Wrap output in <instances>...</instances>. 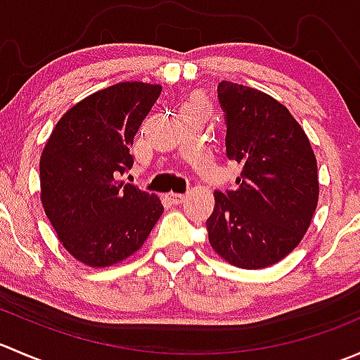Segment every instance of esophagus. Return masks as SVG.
<instances>
[{
  "label": "esophagus",
  "mask_w": 360,
  "mask_h": 360,
  "mask_svg": "<svg viewBox=\"0 0 360 360\" xmlns=\"http://www.w3.org/2000/svg\"><path fill=\"white\" fill-rule=\"evenodd\" d=\"M184 198H186V197H184L183 193H172V191L165 195V200L174 203V205H177V203H183Z\"/></svg>",
  "instance_id": "1"
}]
</instances>
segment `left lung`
<instances>
[{
	"mask_svg": "<svg viewBox=\"0 0 360 360\" xmlns=\"http://www.w3.org/2000/svg\"><path fill=\"white\" fill-rule=\"evenodd\" d=\"M226 157L242 165L237 186L214 193L207 233L230 264L259 270L284 259L307 233L319 202L317 160L284 104L231 82L217 85Z\"/></svg>",
	"mask_w": 360,
	"mask_h": 360,
	"instance_id": "1",
	"label": "left lung"
}]
</instances>
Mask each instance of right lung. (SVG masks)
<instances>
[{
    "label": "right lung",
    "instance_id": "right-lung-1",
    "mask_svg": "<svg viewBox=\"0 0 360 360\" xmlns=\"http://www.w3.org/2000/svg\"><path fill=\"white\" fill-rule=\"evenodd\" d=\"M162 86L123 82L66 111L39 160L41 203L75 259L104 268L143 248L163 212L157 195L118 181L132 167L141 123Z\"/></svg>",
    "mask_w": 360,
    "mask_h": 360
}]
</instances>
